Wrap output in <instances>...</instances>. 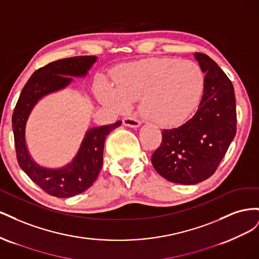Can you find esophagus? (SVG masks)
Wrapping results in <instances>:
<instances>
[{
    "label": "esophagus",
    "mask_w": 259,
    "mask_h": 259,
    "mask_svg": "<svg viewBox=\"0 0 259 259\" xmlns=\"http://www.w3.org/2000/svg\"><path fill=\"white\" fill-rule=\"evenodd\" d=\"M123 125L124 126H127V127H132V128H137L140 126V122L134 117L132 116H126L123 119Z\"/></svg>",
    "instance_id": "obj_1"
}]
</instances>
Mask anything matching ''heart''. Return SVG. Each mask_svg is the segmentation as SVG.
Here are the masks:
<instances>
[{
  "mask_svg": "<svg viewBox=\"0 0 259 259\" xmlns=\"http://www.w3.org/2000/svg\"><path fill=\"white\" fill-rule=\"evenodd\" d=\"M112 85L101 80L96 95L117 113L126 112L140 99L143 115L160 126L183 122L197 107L204 89V74L192 60L148 58L117 66Z\"/></svg>",
  "mask_w": 259,
  "mask_h": 259,
  "instance_id": "1",
  "label": "heart"
}]
</instances>
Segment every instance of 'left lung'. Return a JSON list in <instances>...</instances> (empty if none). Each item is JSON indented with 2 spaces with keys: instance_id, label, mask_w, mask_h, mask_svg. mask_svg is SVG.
I'll use <instances>...</instances> for the list:
<instances>
[{
  "instance_id": "obj_1",
  "label": "left lung",
  "mask_w": 259,
  "mask_h": 259,
  "mask_svg": "<svg viewBox=\"0 0 259 259\" xmlns=\"http://www.w3.org/2000/svg\"><path fill=\"white\" fill-rule=\"evenodd\" d=\"M204 76L197 112L177 128L162 131L151 156L158 173L175 184L194 185L215 173L236 136V98L231 81L207 55L194 53Z\"/></svg>"
}]
</instances>
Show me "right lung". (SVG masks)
I'll return each mask as SVG.
<instances>
[{"label":"right lung","instance_id":"right-lung-1","mask_svg":"<svg viewBox=\"0 0 259 259\" xmlns=\"http://www.w3.org/2000/svg\"><path fill=\"white\" fill-rule=\"evenodd\" d=\"M96 61V56H79L60 59L40 68L23 86L15 107L12 126L19 166L33 183L53 197L70 198L89 189L103 166L105 140L122 122L89 128L74 158L58 168L38 165L31 156L26 143L27 122L43 97L66 89L72 83V77H85Z\"/></svg>","mask_w":259,"mask_h":259}]
</instances>
